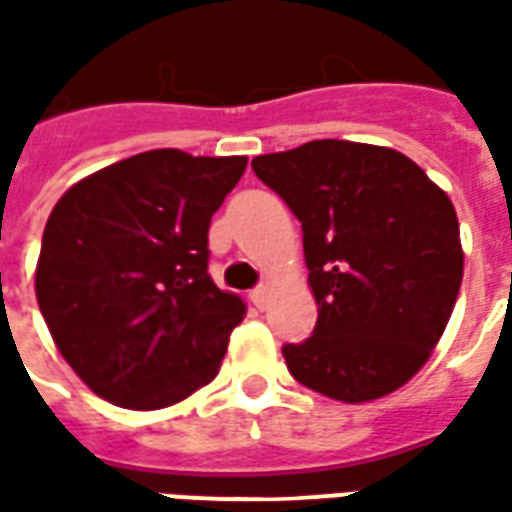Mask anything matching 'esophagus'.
<instances>
[{"mask_svg": "<svg viewBox=\"0 0 512 512\" xmlns=\"http://www.w3.org/2000/svg\"><path fill=\"white\" fill-rule=\"evenodd\" d=\"M250 300H253V306L264 308L267 306V300H270V286L259 284L253 292H250Z\"/></svg>", "mask_w": 512, "mask_h": 512, "instance_id": "34e87169", "label": "esophagus"}]
</instances>
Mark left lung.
Instances as JSON below:
<instances>
[{"mask_svg": "<svg viewBox=\"0 0 512 512\" xmlns=\"http://www.w3.org/2000/svg\"><path fill=\"white\" fill-rule=\"evenodd\" d=\"M253 173L303 226L314 333L284 344L292 378L342 402L378 400L419 372L463 281L455 206L391 148L311 140Z\"/></svg>", "mask_w": 512, "mask_h": 512, "instance_id": "8db88e82", "label": "left lung"}]
</instances>
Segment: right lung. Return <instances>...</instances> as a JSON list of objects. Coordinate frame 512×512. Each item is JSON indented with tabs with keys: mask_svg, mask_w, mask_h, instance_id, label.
Here are the masks:
<instances>
[{
	"mask_svg": "<svg viewBox=\"0 0 512 512\" xmlns=\"http://www.w3.org/2000/svg\"><path fill=\"white\" fill-rule=\"evenodd\" d=\"M245 157L146 151L74 184L35 273L57 350L99 397L157 411L215 378L245 303L209 275V223Z\"/></svg>",
	"mask_w": 512,
	"mask_h": 512,
	"instance_id": "1",
	"label": "right lung"
}]
</instances>
